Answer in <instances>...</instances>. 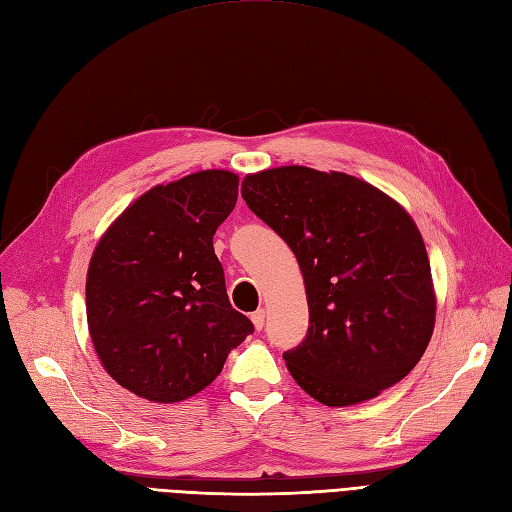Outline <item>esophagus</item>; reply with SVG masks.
Wrapping results in <instances>:
<instances>
[{
  "label": "esophagus",
  "mask_w": 512,
  "mask_h": 512,
  "mask_svg": "<svg viewBox=\"0 0 512 512\" xmlns=\"http://www.w3.org/2000/svg\"><path fill=\"white\" fill-rule=\"evenodd\" d=\"M252 323H254L256 330H263L265 328V310L263 308H258L256 313H252Z\"/></svg>",
  "instance_id": "34e87169"
}]
</instances>
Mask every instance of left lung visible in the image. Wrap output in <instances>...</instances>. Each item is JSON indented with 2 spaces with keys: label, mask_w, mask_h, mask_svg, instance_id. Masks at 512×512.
Listing matches in <instances>:
<instances>
[{
  "label": "left lung",
  "mask_w": 512,
  "mask_h": 512,
  "mask_svg": "<svg viewBox=\"0 0 512 512\" xmlns=\"http://www.w3.org/2000/svg\"><path fill=\"white\" fill-rule=\"evenodd\" d=\"M245 204L302 269L308 332L286 367L326 406L373 400L406 378L434 330L436 295L421 232L404 206L341 171L249 173Z\"/></svg>",
  "instance_id": "1"
}]
</instances>
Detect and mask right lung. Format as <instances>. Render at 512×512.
Returning a JSON list of instances; mask_svg holds the SVG:
<instances>
[{
	"label": "right lung",
	"instance_id": "obj_1",
	"mask_svg": "<svg viewBox=\"0 0 512 512\" xmlns=\"http://www.w3.org/2000/svg\"><path fill=\"white\" fill-rule=\"evenodd\" d=\"M239 176L208 169L143 193L110 223L86 273V321L99 363L123 389L173 404L213 382L254 332L230 306L213 236Z\"/></svg>",
	"mask_w": 512,
	"mask_h": 512
}]
</instances>
